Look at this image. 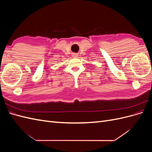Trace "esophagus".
I'll use <instances>...</instances> for the list:
<instances>
[{
    "label": "esophagus",
    "mask_w": 152,
    "mask_h": 152,
    "mask_svg": "<svg viewBox=\"0 0 152 152\" xmlns=\"http://www.w3.org/2000/svg\"><path fill=\"white\" fill-rule=\"evenodd\" d=\"M73 56H74V57H77V54H73Z\"/></svg>",
    "instance_id": "1"
}]
</instances>
